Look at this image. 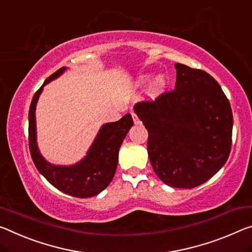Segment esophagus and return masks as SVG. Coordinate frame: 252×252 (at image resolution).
Masks as SVG:
<instances>
[{"label":"esophagus","mask_w":252,"mask_h":252,"mask_svg":"<svg viewBox=\"0 0 252 252\" xmlns=\"http://www.w3.org/2000/svg\"><path fill=\"white\" fill-rule=\"evenodd\" d=\"M131 115H132V119H133L134 125H138V123H139V118H138V115L135 114L134 112H132V113H131Z\"/></svg>","instance_id":"esophagus-1"}]
</instances>
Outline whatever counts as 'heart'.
<instances>
[{"mask_svg":"<svg viewBox=\"0 0 252 252\" xmlns=\"http://www.w3.org/2000/svg\"><path fill=\"white\" fill-rule=\"evenodd\" d=\"M151 76H153L151 74H142V75H140L134 81V86L135 87L145 86L146 84L149 83ZM165 86H166V77L163 75H158L157 77L154 79L153 83L150 84L149 90H148V96L151 97V98L157 97L158 95L163 91V89H165Z\"/></svg>","mask_w":252,"mask_h":252,"instance_id":"obj_1","label":"heart"}]
</instances>
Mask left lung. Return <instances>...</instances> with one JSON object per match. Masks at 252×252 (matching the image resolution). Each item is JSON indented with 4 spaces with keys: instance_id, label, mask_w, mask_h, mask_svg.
Segmentation results:
<instances>
[{
    "instance_id": "8db88e82",
    "label": "left lung",
    "mask_w": 252,
    "mask_h": 252,
    "mask_svg": "<svg viewBox=\"0 0 252 252\" xmlns=\"http://www.w3.org/2000/svg\"><path fill=\"white\" fill-rule=\"evenodd\" d=\"M175 90L133 110L148 130V155L166 185L193 189L209 181L229 158L233 117L215 79L175 63Z\"/></svg>"
}]
</instances>
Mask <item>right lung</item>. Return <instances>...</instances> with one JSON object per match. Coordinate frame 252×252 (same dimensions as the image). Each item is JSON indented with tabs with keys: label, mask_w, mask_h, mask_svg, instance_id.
I'll use <instances>...</instances> for the list:
<instances>
[{
	"label": "right lung",
	"mask_w": 252,
	"mask_h": 252,
	"mask_svg": "<svg viewBox=\"0 0 252 252\" xmlns=\"http://www.w3.org/2000/svg\"><path fill=\"white\" fill-rule=\"evenodd\" d=\"M66 67L49 76L35 92L29 110V148L39 173L56 189L75 197H92L104 190L117 170L119 149L126 135L133 126L131 114L127 113L117 122H109L101 126L86 156L74 165H54L40 154L37 143L35 106L40 94L48 83L58 78L66 71Z\"/></svg>",
	"instance_id": "right-lung-1"
}]
</instances>
